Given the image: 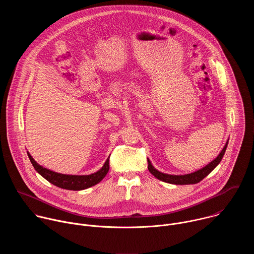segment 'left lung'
I'll return each instance as SVG.
<instances>
[{"label":"left lung","mask_w":254,"mask_h":254,"mask_svg":"<svg viewBox=\"0 0 254 254\" xmlns=\"http://www.w3.org/2000/svg\"><path fill=\"white\" fill-rule=\"evenodd\" d=\"M226 147H227V144H225V147L223 148V150L221 151L219 156L217 157L213 162L208 164L203 169H201L197 172L191 173V174L179 175V176H177V175H168V174H163V173L157 171L152 166H148V169L151 172V174H153L157 179L162 180V181H164V182H167V183H170V184H176V185L196 184V183H199L200 181H202L207 175H209L215 169V167L220 163V161L222 160L223 155L226 151Z\"/></svg>","instance_id":"8db88e82"}]
</instances>
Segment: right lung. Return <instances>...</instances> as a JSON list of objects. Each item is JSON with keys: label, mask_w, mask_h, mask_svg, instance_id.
Wrapping results in <instances>:
<instances>
[{"label": "right lung", "mask_w": 254, "mask_h": 254, "mask_svg": "<svg viewBox=\"0 0 254 254\" xmlns=\"http://www.w3.org/2000/svg\"><path fill=\"white\" fill-rule=\"evenodd\" d=\"M32 164L35 167V169L39 172L41 176H43L48 182L52 183L53 185L66 189V190H83L87 189L91 186L96 185L100 181L106 176L108 170H110V160H106L104 166L96 173L91 175H85V176H69V175H61L58 173H54L52 171H49L47 169L42 168L36 163L31 158Z\"/></svg>", "instance_id": "right-lung-1"}]
</instances>
